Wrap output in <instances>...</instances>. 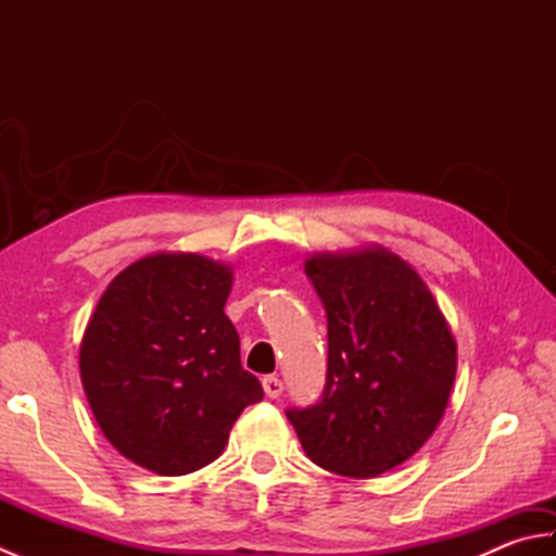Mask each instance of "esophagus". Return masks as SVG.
Segmentation results:
<instances>
[{
	"instance_id": "obj_1",
	"label": "esophagus",
	"mask_w": 556,
	"mask_h": 556,
	"mask_svg": "<svg viewBox=\"0 0 556 556\" xmlns=\"http://www.w3.org/2000/svg\"><path fill=\"white\" fill-rule=\"evenodd\" d=\"M263 389L269 399H279L281 392H285V384H281L277 375H267V377H263Z\"/></svg>"
}]
</instances>
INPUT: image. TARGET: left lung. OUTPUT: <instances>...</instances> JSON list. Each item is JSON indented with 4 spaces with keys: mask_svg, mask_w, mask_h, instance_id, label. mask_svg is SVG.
<instances>
[{
    "mask_svg": "<svg viewBox=\"0 0 556 556\" xmlns=\"http://www.w3.org/2000/svg\"><path fill=\"white\" fill-rule=\"evenodd\" d=\"M305 275L327 313V380L313 406L287 418L320 468L387 473L444 416L456 377L452 329L418 271L387 248L317 253Z\"/></svg>",
    "mask_w": 556,
    "mask_h": 556,
    "instance_id": "1",
    "label": "left lung"
}]
</instances>
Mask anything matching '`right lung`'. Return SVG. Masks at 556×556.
<instances>
[{
	"label": "right lung",
	"instance_id": "1",
	"mask_svg": "<svg viewBox=\"0 0 556 556\" xmlns=\"http://www.w3.org/2000/svg\"><path fill=\"white\" fill-rule=\"evenodd\" d=\"M231 281L203 255H148L112 279L83 334L80 382L102 434L157 476L212 464L263 399L224 313Z\"/></svg>",
	"mask_w": 556,
	"mask_h": 556
}]
</instances>
